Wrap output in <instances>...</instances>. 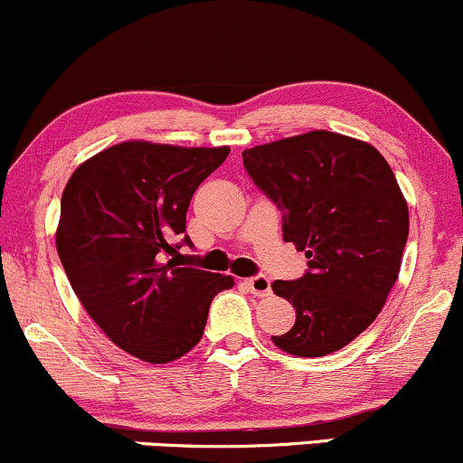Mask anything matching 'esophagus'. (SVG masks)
<instances>
[{"instance_id":"obj_1","label":"esophagus","mask_w":463,"mask_h":463,"mask_svg":"<svg viewBox=\"0 0 463 463\" xmlns=\"http://www.w3.org/2000/svg\"><path fill=\"white\" fill-rule=\"evenodd\" d=\"M246 285H248V289L252 291L254 296H259V298H265V296L272 294V283H269L268 276H263V274L248 279Z\"/></svg>"}]
</instances>
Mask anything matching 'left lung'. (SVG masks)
I'll return each mask as SVG.
<instances>
[{
    "mask_svg": "<svg viewBox=\"0 0 463 463\" xmlns=\"http://www.w3.org/2000/svg\"><path fill=\"white\" fill-rule=\"evenodd\" d=\"M243 167L283 211V239L309 259L305 276L274 280L296 322L272 342L324 357L364 333L401 272L409 211L394 172L370 143L313 130L243 150Z\"/></svg>",
    "mask_w": 463,
    "mask_h": 463,
    "instance_id": "obj_1",
    "label": "left lung"
}]
</instances>
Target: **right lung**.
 Wrapping results in <instances>:
<instances>
[{"label": "right lung", "mask_w": 463, "mask_h": 463, "mask_svg": "<svg viewBox=\"0 0 463 463\" xmlns=\"http://www.w3.org/2000/svg\"><path fill=\"white\" fill-rule=\"evenodd\" d=\"M228 147L126 141L84 161L61 200L56 250L89 316L121 350L169 364L202 339L232 276L178 268L191 195Z\"/></svg>", "instance_id": "right-lung-1"}]
</instances>
